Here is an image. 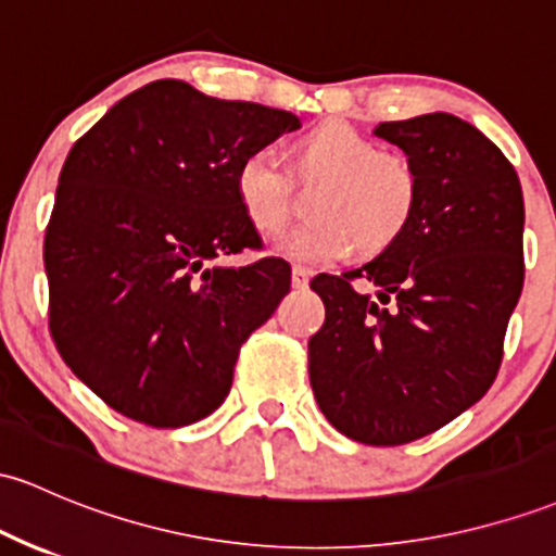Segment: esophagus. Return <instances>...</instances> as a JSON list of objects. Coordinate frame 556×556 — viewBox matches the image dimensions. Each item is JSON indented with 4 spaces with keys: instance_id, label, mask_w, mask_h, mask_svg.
<instances>
[{
    "instance_id": "esophagus-1",
    "label": "esophagus",
    "mask_w": 556,
    "mask_h": 556,
    "mask_svg": "<svg viewBox=\"0 0 556 556\" xmlns=\"http://www.w3.org/2000/svg\"><path fill=\"white\" fill-rule=\"evenodd\" d=\"M292 288H295V290H306L308 288V271H306V268H301V266L292 268Z\"/></svg>"
}]
</instances>
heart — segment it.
Here are the masks:
<instances>
[{
	"instance_id": "heart-1",
	"label": "heart",
	"mask_w": 556,
	"mask_h": 556,
	"mask_svg": "<svg viewBox=\"0 0 556 556\" xmlns=\"http://www.w3.org/2000/svg\"><path fill=\"white\" fill-rule=\"evenodd\" d=\"M303 170L321 185L308 200L314 216L285 231L274 250L303 266L327 264L356 248L377 253L412 222L419 181L412 163L380 152L375 139L343 121L316 126L301 139ZM237 200L258 231H277L292 213V185L277 150L258 148L237 168Z\"/></svg>"
}]
</instances>
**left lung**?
Instances as JSON below:
<instances>
[{
	"mask_svg": "<svg viewBox=\"0 0 556 556\" xmlns=\"http://www.w3.org/2000/svg\"><path fill=\"white\" fill-rule=\"evenodd\" d=\"M375 134L412 163L417 208L364 266L311 279L325 325L308 340V375L329 425L367 446H401L496 380L526 277V203L504 152L456 115L388 121Z\"/></svg>",
	"mask_w": 556,
	"mask_h": 556,
	"instance_id": "8db88e82",
	"label": "left lung"
}]
</instances>
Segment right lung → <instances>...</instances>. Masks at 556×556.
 <instances>
[{
  "label": "right lung",
  "instance_id": "right-lung-1",
  "mask_svg": "<svg viewBox=\"0 0 556 556\" xmlns=\"http://www.w3.org/2000/svg\"><path fill=\"white\" fill-rule=\"evenodd\" d=\"M298 126L288 110L161 78L73 144L45 237L50 329L110 408L185 427L224 404L237 351L290 292L288 261L224 264L261 248L237 168Z\"/></svg>",
  "mask_w": 556,
  "mask_h": 556
}]
</instances>
